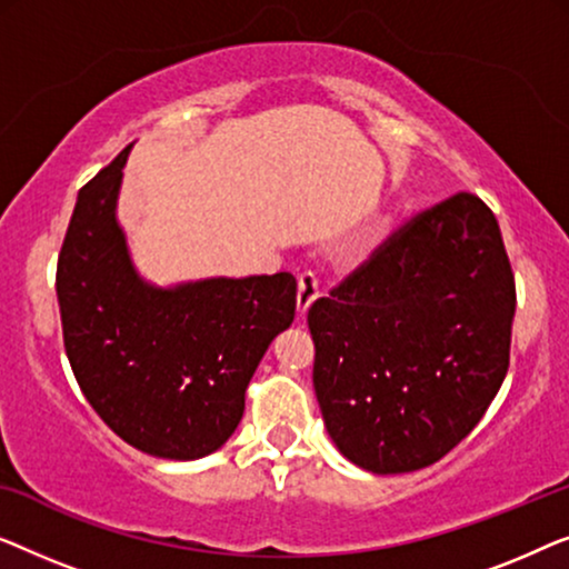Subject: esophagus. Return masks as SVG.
Here are the masks:
<instances>
[{
	"mask_svg": "<svg viewBox=\"0 0 569 569\" xmlns=\"http://www.w3.org/2000/svg\"><path fill=\"white\" fill-rule=\"evenodd\" d=\"M317 296H319L317 278L311 273H301L299 276V293H296V307H299V317L307 315L311 303L317 301Z\"/></svg>",
	"mask_w": 569,
	"mask_h": 569,
	"instance_id": "34e87169",
	"label": "esophagus"
}]
</instances>
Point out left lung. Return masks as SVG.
Segmentation results:
<instances>
[{"label":"left lung","instance_id":"obj_1","mask_svg":"<svg viewBox=\"0 0 569 569\" xmlns=\"http://www.w3.org/2000/svg\"><path fill=\"white\" fill-rule=\"evenodd\" d=\"M513 315V270L482 198L461 190L405 221L307 317L340 453L373 475L443 459L506 379Z\"/></svg>","mask_w":569,"mask_h":569}]
</instances>
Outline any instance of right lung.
Here are the masks:
<instances>
[{
	"mask_svg": "<svg viewBox=\"0 0 569 569\" xmlns=\"http://www.w3.org/2000/svg\"><path fill=\"white\" fill-rule=\"evenodd\" d=\"M128 151L77 196L56 268L63 348L116 436L159 459H201L234 433L254 368L293 322L296 278L143 281L116 219Z\"/></svg>",
	"mask_w": 569,
	"mask_h": 569,
	"instance_id": "obj_1",
	"label": "right lung"
}]
</instances>
